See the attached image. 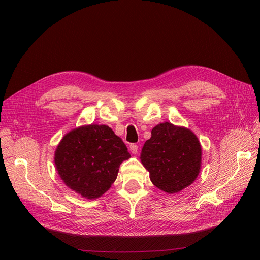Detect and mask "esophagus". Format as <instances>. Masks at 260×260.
Wrapping results in <instances>:
<instances>
[{"label":"esophagus","instance_id":"1","mask_svg":"<svg viewBox=\"0 0 260 260\" xmlns=\"http://www.w3.org/2000/svg\"><path fill=\"white\" fill-rule=\"evenodd\" d=\"M129 151H131L132 154H136V153L138 152V145L135 144V143L131 144V145H129Z\"/></svg>","mask_w":260,"mask_h":260}]
</instances>
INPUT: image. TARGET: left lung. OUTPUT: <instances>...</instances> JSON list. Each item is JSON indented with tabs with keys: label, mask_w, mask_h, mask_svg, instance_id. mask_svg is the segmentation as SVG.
I'll return each instance as SVG.
<instances>
[{
	"label": "left lung",
	"mask_w": 260,
	"mask_h": 260,
	"mask_svg": "<svg viewBox=\"0 0 260 260\" xmlns=\"http://www.w3.org/2000/svg\"><path fill=\"white\" fill-rule=\"evenodd\" d=\"M155 186L169 194L192 184L200 172L201 145L196 135L172 123H160L152 129L140 156Z\"/></svg>",
	"instance_id": "obj_1"
}]
</instances>
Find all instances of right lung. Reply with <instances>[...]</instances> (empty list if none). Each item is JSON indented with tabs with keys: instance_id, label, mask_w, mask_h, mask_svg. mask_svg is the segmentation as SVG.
Wrapping results in <instances>:
<instances>
[{
	"instance_id": "right-lung-1",
	"label": "right lung",
	"mask_w": 260,
	"mask_h": 260,
	"mask_svg": "<svg viewBox=\"0 0 260 260\" xmlns=\"http://www.w3.org/2000/svg\"><path fill=\"white\" fill-rule=\"evenodd\" d=\"M127 147L107 125L90 124L67 133L57 146L54 165L66 186L86 199L102 196L115 182Z\"/></svg>"
}]
</instances>
